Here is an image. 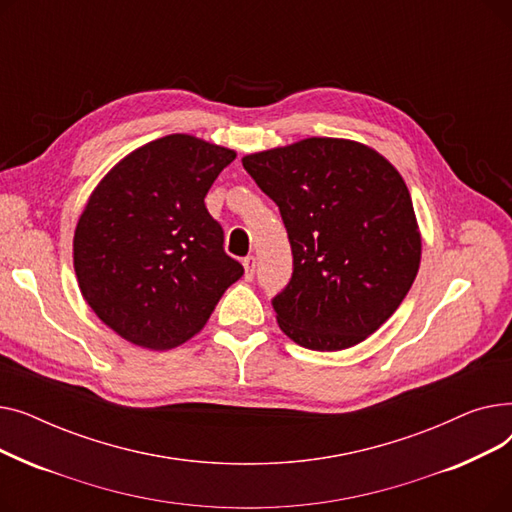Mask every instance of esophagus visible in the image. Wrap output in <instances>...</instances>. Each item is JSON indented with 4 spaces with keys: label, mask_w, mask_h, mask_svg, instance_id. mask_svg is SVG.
I'll return each instance as SVG.
<instances>
[{
    "label": "esophagus",
    "mask_w": 512,
    "mask_h": 512,
    "mask_svg": "<svg viewBox=\"0 0 512 512\" xmlns=\"http://www.w3.org/2000/svg\"><path fill=\"white\" fill-rule=\"evenodd\" d=\"M242 265H245V280H253L255 276V257H247L245 261H242Z\"/></svg>",
    "instance_id": "1"
}]
</instances>
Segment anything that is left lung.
Wrapping results in <instances>:
<instances>
[{"label":"left lung","instance_id":"8db88e82","mask_svg":"<svg viewBox=\"0 0 512 512\" xmlns=\"http://www.w3.org/2000/svg\"><path fill=\"white\" fill-rule=\"evenodd\" d=\"M282 215L292 278L272 305L311 351H344L378 330L415 282L421 234L409 188L375 149L311 137L242 157Z\"/></svg>","mask_w":512,"mask_h":512}]
</instances>
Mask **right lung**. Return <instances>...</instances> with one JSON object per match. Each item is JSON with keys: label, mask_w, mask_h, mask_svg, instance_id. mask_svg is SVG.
<instances>
[{"label": "right lung", "mask_w": 512, "mask_h": 512, "mask_svg": "<svg viewBox=\"0 0 512 512\" xmlns=\"http://www.w3.org/2000/svg\"><path fill=\"white\" fill-rule=\"evenodd\" d=\"M234 157L168 134L128 153L95 186L74 230V272L83 299L124 340L149 351L184 344L245 274L205 207Z\"/></svg>", "instance_id": "add662e5"}]
</instances>
